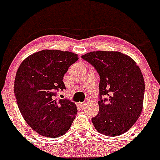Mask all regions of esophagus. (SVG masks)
<instances>
[{
    "label": "esophagus",
    "mask_w": 160,
    "mask_h": 160,
    "mask_svg": "<svg viewBox=\"0 0 160 160\" xmlns=\"http://www.w3.org/2000/svg\"><path fill=\"white\" fill-rule=\"evenodd\" d=\"M79 105H80L82 108H84L85 106H86V103H85V102H80V103H79Z\"/></svg>",
    "instance_id": "esophagus-1"
}]
</instances>
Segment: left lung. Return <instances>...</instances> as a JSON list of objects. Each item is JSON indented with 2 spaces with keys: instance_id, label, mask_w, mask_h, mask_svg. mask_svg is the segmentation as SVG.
Segmentation results:
<instances>
[{
  "instance_id": "1",
  "label": "left lung",
  "mask_w": 160,
  "mask_h": 160,
  "mask_svg": "<svg viewBox=\"0 0 160 160\" xmlns=\"http://www.w3.org/2000/svg\"><path fill=\"white\" fill-rule=\"evenodd\" d=\"M100 76L99 113L92 118L100 134L117 137L134 125L143 107L145 81L131 57L117 51L90 52L82 55ZM109 96L102 100V96Z\"/></svg>"
}]
</instances>
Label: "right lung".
Here are the masks:
<instances>
[{
    "instance_id": "obj_1",
    "label": "right lung",
    "mask_w": 160,
    "mask_h": 160,
    "mask_svg": "<svg viewBox=\"0 0 160 160\" xmlns=\"http://www.w3.org/2000/svg\"><path fill=\"white\" fill-rule=\"evenodd\" d=\"M78 54L43 49L25 58L18 68L14 92L23 119L38 134L55 138L65 134L78 113L74 102L58 100L55 91L65 89L63 76Z\"/></svg>"
}]
</instances>
